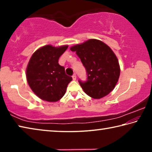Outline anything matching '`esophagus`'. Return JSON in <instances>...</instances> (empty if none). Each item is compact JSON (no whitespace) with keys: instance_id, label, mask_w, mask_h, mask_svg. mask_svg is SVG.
Instances as JSON below:
<instances>
[{"instance_id":"esophagus-1","label":"esophagus","mask_w":152,"mask_h":152,"mask_svg":"<svg viewBox=\"0 0 152 152\" xmlns=\"http://www.w3.org/2000/svg\"><path fill=\"white\" fill-rule=\"evenodd\" d=\"M72 79L74 80H76V75L75 74H73V76H72Z\"/></svg>"}]
</instances>
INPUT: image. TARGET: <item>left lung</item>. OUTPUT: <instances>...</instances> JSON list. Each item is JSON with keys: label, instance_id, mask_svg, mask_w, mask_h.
<instances>
[{"label": "left lung", "instance_id": "1", "mask_svg": "<svg viewBox=\"0 0 152 152\" xmlns=\"http://www.w3.org/2000/svg\"><path fill=\"white\" fill-rule=\"evenodd\" d=\"M80 59L87 72V80H79L84 92L93 99H101L115 88L120 76L117 56L107 44L91 39L70 48Z\"/></svg>", "mask_w": 152, "mask_h": 152}]
</instances>
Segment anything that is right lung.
Returning a JSON list of instances; mask_svg holds the SVG:
<instances>
[{
    "instance_id": "obj_1",
    "label": "right lung",
    "mask_w": 152,
    "mask_h": 152,
    "mask_svg": "<svg viewBox=\"0 0 152 152\" xmlns=\"http://www.w3.org/2000/svg\"><path fill=\"white\" fill-rule=\"evenodd\" d=\"M68 45L53 47L47 45L36 50L28 63L26 77L33 92L43 101L56 102L66 93L72 78L65 73L58 60Z\"/></svg>"
}]
</instances>
